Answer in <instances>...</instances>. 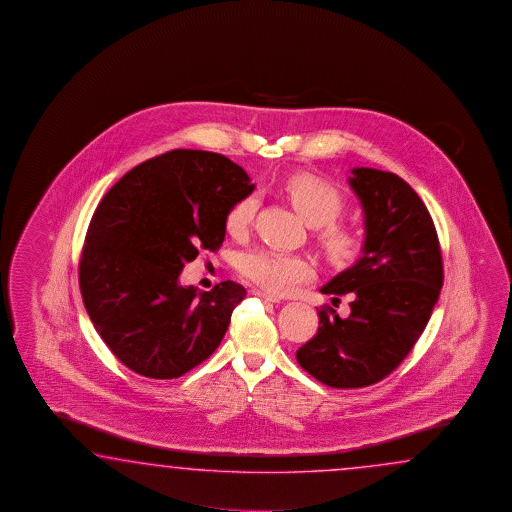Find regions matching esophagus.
<instances>
[{
    "label": "esophagus",
    "mask_w": 512,
    "mask_h": 512,
    "mask_svg": "<svg viewBox=\"0 0 512 512\" xmlns=\"http://www.w3.org/2000/svg\"><path fill=\"white\" fill-rule=\"evenodd\" d=\"M252 294H254V296H258L261 300H267V302H274V304H278V302H280V298H278V296H272V294L265 293V291H258V289H254Z\"/></svg>",
    "instance_id": "1"
}]
</instances>
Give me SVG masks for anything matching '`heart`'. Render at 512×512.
Segmentation results:
<instances>
[{
    "mask_svg": "<svg viewBox=\"0 0 512 512\" xmlns=\"http://www.w3.org/2000/svg\"><path fill=\"white\" fill-rule=\"evenodd\" d=\"M285 194L294 210L305 219V223L320 229V238L331 256L346 258L353 252L355 238L349 230L335 223L344 208V197L337 186L313 174H296L285 181ZM254 212V197H245L230 208L227 214L229 234L243 236L251 227ZM241 272L251 282L260 285L261 289L269 293L285 294L309 280L315 274V267L300 254L260 249L249 252L241 260Z\"/></svg>",
    "mask_w": 512,
    "mask_h": 512,
    "instance_id": "1",
    "label": "heart"
}]
</instances>
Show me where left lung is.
Here are the masks:
<instances>
[{
  "instance_id": "8db88e82",
  "label": "left lung",
  "mask_w": 512,
  "mask_h": 512,
  "mask_svg": "<svg viewBox=\"0 0 512 512\" xmlns=\"http://www.w3.org/2000/svg\"><path fill=\"white\" fill-rule=\"evenodd\" d=\"M349 186L364 212L362 256L320 291L351 294L348 318L320 309L315 337L296 360L331 388H364L412 351L443 285V260L425 203L399 175L353 168Z\"/></svg>"
}]
</instances>
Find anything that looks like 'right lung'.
Instances as JSON below:
<instances>
[{
  "instance_id": "add662e5",
  "label": "right lung",
  "mask_w": 512,
  "mask_h": 512,
  "mask_svg": "<svg viewBox=\"0 0 512 512\" xmlns=\"http://www.w3.org/2000/svg\"><path fill=\"white\" fill-rule=\"evenodd\" d=\"M252 190L227 157L172 150L135 166L102 197L80 258V291L126 368L175 379L216 351L247 291L227 280L197 293L179 276L201 249H219L230 208Z\"/></svg>"
}]
</instances>
